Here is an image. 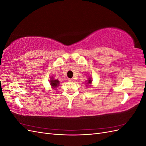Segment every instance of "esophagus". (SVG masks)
Segmentation results:
<instances>
[{
	"instance_id": "1",
	"label": "esophagus",
	"mask_w": 146,
	"mask_h": 146,
	"mask_svg": "<svg viewBox=\"0 0 146 146\" xmlns=\"http://www.w3.org/2000/svg\"><path fill=\"white\" fill-rule=\"evenodd\" d=\"M68 80L69 82H72V81H73V79H72V78H68Z\"/></svg>"
}]
</instances>
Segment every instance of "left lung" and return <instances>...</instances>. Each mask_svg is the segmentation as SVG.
<instances>
[{"label": "left lung", "mask_w": 146, "mask_h": 146, "mask_svg": "<svg viewBox=\"0 0 146 146\" xmlns=\"http://www.w3.org/2000/svg\"><path fill=\"white\" fill-rule=\"evenodd\" d=\"M88 79H89V80H88V83H88V84H91V82H92V80H91V79L90 78H88Z\"/></svg>", "instance_id": "obj_1"}]
</instances>
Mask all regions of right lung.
<instances>
[{
    "instance_id": "add662e5",
    "label": "right lung",
    "mask_w": 146,
    "mask_h": 146,
    "mask_svg": "<svg viewBox=\"0 0 146 146\" xmlns=\"http://www.w3.org/2000/svg\"><path fill=\"white\" fill-rule=\"evenodd\" d=\"M52 80H50V85L52 86V88H55L56 87H58V86L59 85L60 82L58 81V80H54L53 78H51Z\"/></svg>"
}]
</instances>
